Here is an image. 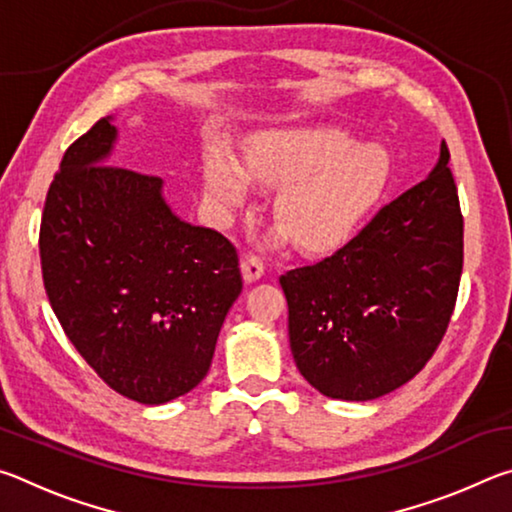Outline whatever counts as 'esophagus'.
Listing matches in <instances>:
<instances>
[{
	"instance_id": "1",
	"label": "esophagus",
	"mask_w": 512,
	"mask_h": 512,
	"mask_svg": "<svg viewBox=\"0 0 512 512\" xmlns=\"http://www.w3.org/2000/svg\"><path fill=\"white\" fill-rule=\"evenodd\" d=\"M241 273L246 282H257L264 275V262L257 255H244L241 259Z\"/></svg>"
}]
</instances>
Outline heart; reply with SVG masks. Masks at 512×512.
<instances>
[{"mask_svg":"<svg viewBox=\"0 0 512 512\" xmlns=\"http://www.w3.org/2000/svg\"><path fill=\"white\" fill-rule=\"evenodd\" d=\"M207 201L232 216L250 198V180L280 187L277 221L305 250H327L352 235L384 194L391 160L377 144H357L332 126H293L257 133L241 162L230 149L205 160Z\"/></svg>","mask_w":512,"mask_h":512,"instance_id":"1","label":"heart"}]
</instances>
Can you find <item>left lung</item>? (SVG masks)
Wrapping results in <instances>:
<instances>
[{
    "instance_id": "left-lung-1",
    "label": "left lung",
    "mask_w": 512,
    "mask_h": 512,
    "mask_svg": "<svg viewBox=\"0 0 512 512\" xmlns=\"http://www.w3.org/2000/svg\"><path fill=\"white\" fill-rule=\"evenodd\" d=\"M447 144L427 178L320 262L284 273L293 361L318 393L366 402L404 386L447 332L463 216Z\"/></svg>"
}]
</instances>
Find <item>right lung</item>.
<instances>
[{
    "instance_id": "right-lung-1",
    "label": "right lung",
    "mask_w": 512,
    "mask_h": 512,
    "mask_svg": "<svg viewBox=\"0 0 512 512\" xmlns=\"http://www.w3.org/2000/svg\"><path fill=\"white\" fill-rule=\"evenodd\" d=\"M117 137L103 117L65 151L40 223L42 280L94 372L155 406L201 384L244 282L235 246L180 219L162 178L112 167Z\"/></svg>"
}]
</instances>
